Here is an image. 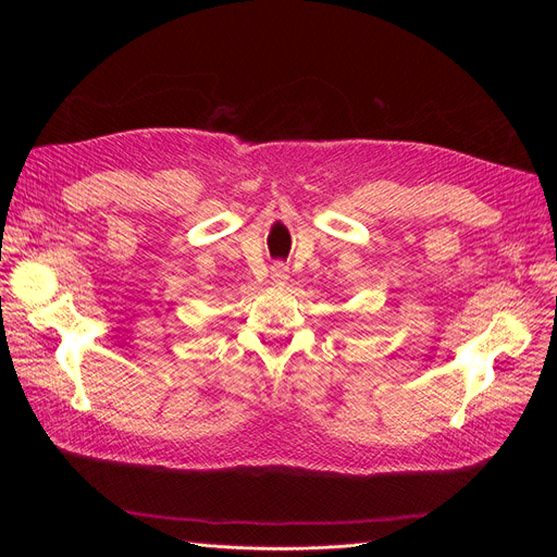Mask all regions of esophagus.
Instances as JSON below:
<instances>
[{"label":"esophagus","instance_id":"1","mask_svg":"<svg viewBox=\"0 0 557 557\" xmlns=\"http://www.w3.org/2000/svg\"><path fill=\"white\" fill-rule=\"evenodd\" d=\"M288 267H285L283 262H274V267H272V281L276 283V285H285L288 283Z\"/></svg>","mask_w":557,"mask_h":557}]
</instances>
